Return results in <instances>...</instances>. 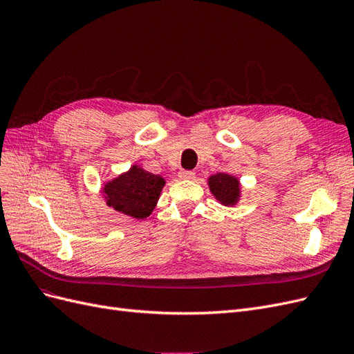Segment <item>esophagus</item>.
Wrapping results in <instances>:
<instances>
[{
  "instance_id": "obj_1",
  "label": "esophagus",
  "mask_w": 354,
  "mask_h": 354,
  "mask_svg": "<svg viewBox=\"0 0 354 354\" xmlns=\"http://www.w3.org/2000/svg\"><path fill=\"white\" fill-rule=\"evenodd\" d=\"M178 177L181 178V180H194V178H196V173H194V171H180L178 173Z\"/></svg>"
}]
</instances>
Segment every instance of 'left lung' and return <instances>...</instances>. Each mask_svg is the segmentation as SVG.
I'll use <instances>...</instances> for the list:
<instances>
[{
	"label": "left lung",
	"mask_w": 354,
	"mask_h": 354,
	"mask_svg": "<svg viewBox=\"0 0 354 354\" xmlns=\"http://www.w3.org/2000/svg\"><path fill=\"white\" fill-rule=\"evenodd\" d=\"M208 187L212 196L223 207H234L242 198V186L238 177L227 173H217L208 177Z\"/></svg>",
	"instance_id": "obj_1"
}]
</instances>
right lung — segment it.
Segmentation results:
<instances>
[{
  "mask_svg": "<svg viewBox=\"0 0 354 354\" xmlns=\"http://www.w3.org/2000/svg\"><path fill=\"white\" fill-rule=\"evenodd\" d=\"M164 186L162 176L149 173L134 164L125 173L104 181L102 194L108 207L128 217L145 220L156 208Z\"/></svg>",
  "mask_w": 354,
  "mask_h": 354,
  "instance_id": "1",
  "label": "right lung"
}]
</instances>
